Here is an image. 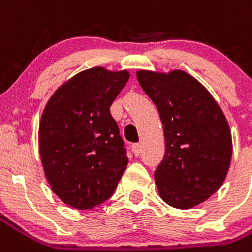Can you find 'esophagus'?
I'll return each instance as SVG.
<instances>
[{
  "label": "esophagus",
  "mask_w": 252,
  "mask_h": 252,
  "mask_svg": "<svg viewBox=\"0 0 252 252\" xmlns=\"http://www.w3.org/2000/svg\"><path fill=\"white\" fill-rule=\"evenodd\" d=\"M131 150L132 153H134V155L138 157V155H140V153H142V146H140L139 143H134L131 144Z\"/></svg>",
  "instance_id": "34e87169"
}]
</instances>
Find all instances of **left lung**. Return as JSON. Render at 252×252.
Wrapping results in <instances>:
<instances>
[{
	"mask_svg": "<svg viewBox=\"0 0 252 252\" xmlns=\"http://www.w3.org/2000/svg\"><path fill=\"white\" fill-rule=\"evenodd\" d=\"M164 130L165 153L155 169L159 194L177 209L196 206L218 190L231 160V132L221 108L194 77L136 72Z\"/></svg>",
	"mask_w": 252,
	"mask_h": 252,
	"instance_id": "8db88e82",
	"label": "left lung"
}]
</instances>
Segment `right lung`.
<instances>
[{
	"instance_id": "obj_1",
	"label": "right lung",
	"mask_w": 252,
	"mask_h": 252,
	"mask_svg": "<svg viewBox=\"0 0 252 252\" xmlns=\"http://www.w3.org/2000/svg\"><path fill=\"white\" fill-rule=\"evenodd\" d=\"M128 72L95 67L54 93L39 126L44 173L60 200L87 210L113 196L128 163L120 128L110 114Z\"/></svg>"
}]
</instances>
